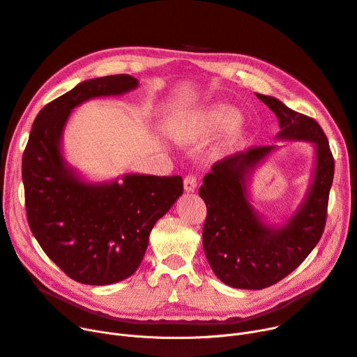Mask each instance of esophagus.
<instances>
[{
    "instance_id": "esophagus-1",
    "label": "esophagus",
    "mask_w": 357,
    "mask_h": 357,
    "mask_svg": "<svg viewBox=\"0 0 357 357\" xmlns=\"http://www.w3.org/2000/svg\"><path fill=\"white\" fill-rule=\"evenodd\" d=\"M197 178L194 175H186L183 179V190L185 192H194L197 190Z\"/></svg>"
}]
</instances>
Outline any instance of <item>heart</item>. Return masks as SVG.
Wrapping results in <instances>:
<instances>
[{
  "instance_id": "b5f03b06",
  "label": "heart",
  "mask_w": 357,
  "mask_h": 357,
  "mask_svg": "<svg viewBox=\"0 0 357 357\" xmlns=\"http://www.w3.org/2000/svg\"><path fill=\"white\" fill-rule=\"evenodd\" d=\"M241 121V112L227 104H215L207 109H202L195 114L186 127L175 130V135L179 140L195 142L208 139L237 127ZM241 139L240 133H234L230 139V144L238 143Z\"/></svg>"
}]
</instances>
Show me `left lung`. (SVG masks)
I'll return each mask as SVG.
<instances>
[{
  "label": "left lung",
  "instance_id": "1",
  "mask_svg": "<svg viewBox=\"0 0 357 357\" xmlns=\"http://www.w3.org/2000/svg\"><path fill=\"white\" fill-rule=\"evenodd\" d=\"M256 97L278 117V140L314 144L315 162L308 191L294 214L273 226L250 202L249 179L276 144L250 147L213 165L204 176L199 197L207 205L202 246L217 278L238 289H264L288 276L317 246L327 218L334 159L323 128L314 119L288 108L275 97Z\"/></svg>",
  "mask_w": 357,
  "mask_h": 357
}]
</instances>
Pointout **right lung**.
I'll list each match as a JSON object with an SVG mask.
<instances>
[{
    "instance_id": "right-lung-1",
    "label": "right lung",
    "mask_w": 357,
    "mask_h": 357,
    "mask_svg": "<svg viewBox=\"0 0 357 357\" xmlns=\"http://www.w3.org/2000/svg\"><path fill=\"white\" fill-rule=\"evenodd\" d=\"M137 86L130 75L78 84L42 108L23 153L30 230L49 259L85 285H111L133 275L150 231L183 191L178 175L126 174L108 182H88L63 156V130L73 108Z\"/></svg>"
}]
</instances>
